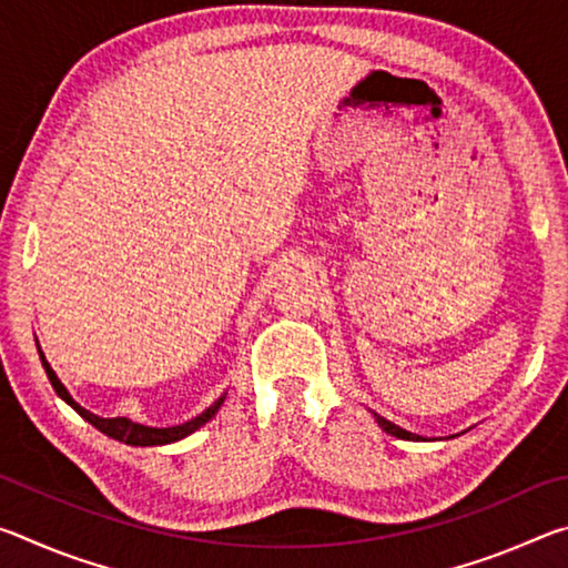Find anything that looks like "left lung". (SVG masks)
<instances>
[{"mask_svg":"<svg viewBox=\"0 0 568 568\" xmlns=\"http://www.w3.org/2000/svg\"><path fill=\"white\" fill-rule=\"evenodd\" d=\"M371 413H373V410H371ZM373 418H376L378 426H381L383 430H386V434H390V436L403 438V440H423V436H418V434H410V430L396 426V423L388 420V418H383V416H378V413H373Z\"/></svg>","mask_w":568,"mask_h":568,"instance_id":"1","label":"left lung"}]
</instances>
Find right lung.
I'll list each match as a JSON object with an SVG mask.
<instances>
[{
  "mask_svg": "<svg viewBox=\"0 0 568 568\" xmlns=\"http://www.w3.org/2000/svg\"><path fill=\"white\" fill-rule=\"evenodd\" d=\"M37 351H40L42 368H44V373H47V378H50V383H52V388H54L57 396H60V398L67 403V406H72L77 413H80V416H82L84 420L92 423L94 428L102 430L104 436H110V438H114V440H122V444H128V446H165V444H175V440H180V438H187L190 434H195V430H197L200 426H205L207 420L215 418V413L220 410V406H223L225 396H227V393H223V396H220V398L213 403V406H207L203 413H200V416L190 418V420H185V423H180V426H168V428L142 426V423H134V420L124 418V416H118V418H102V416H98V413L82 408L80 403H77V400L70 396V390L64 388V383H62L60 378H57V373L52 371V365L47 363V358H44V353H42L40 345H37Z\"/></svg>",
  "mask_w": 568,
  "mask_h": 568,
  "instance_id": "right-lung-1",
  "label": "right lung"
}]
</instances>
